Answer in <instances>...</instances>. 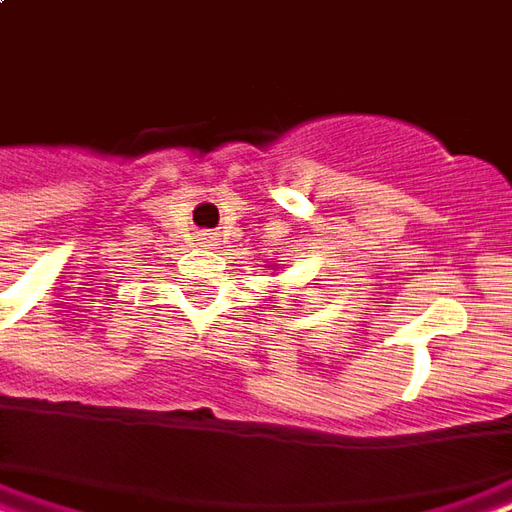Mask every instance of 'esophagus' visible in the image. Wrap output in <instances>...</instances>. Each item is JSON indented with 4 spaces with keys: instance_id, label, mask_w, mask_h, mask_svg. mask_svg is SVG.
Returning <instances> with one entry per match:
<instances>
[{
    "instance_id": "esophagus-1",
    "label": "esophagus",
    "mask_w": 512,
    "mask_h": 512,
    "mask_svg": "<svg viewBox=\"0 0 512 512\" xmlns=\"http://www.w3.org/2000/svg\"><path fill=\"white\" fill-rule=\"evenodd\" d=\"M197 241H200V246H205V249H219V235L211 233V230H208V233H200Z\"/></svg>"
}]
</instances>
